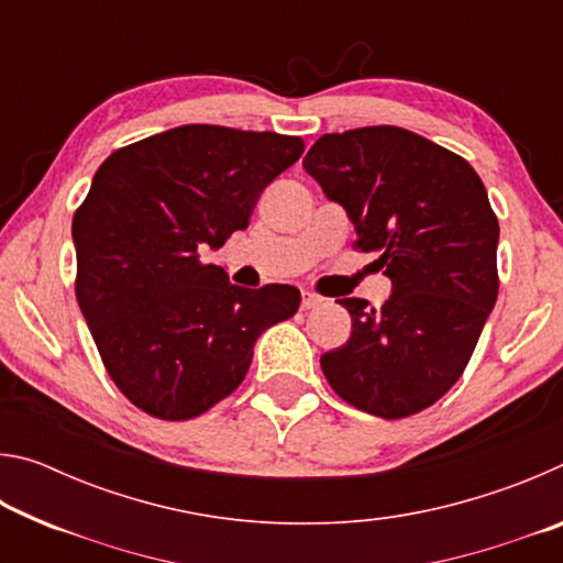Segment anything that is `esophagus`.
I'll return each mask as SVG.
<instances>
[{
	"instance_id": "obj_1",
	"label": "esophagus",
	"mask_w": 563,
	"mask_h": 563,
	"mask_svg": "<svg viewBox=\"0 0 563 563\" xmlns=\"http://www.w3.org/2000/svg\"><path fill=\"white\" fill-rule=\"evenodd\" d=\"M322 302V298L320 295H316V292H302V300H300V308L302 310H312V308H318V305Z\"/></svg>"
}]
</instances>
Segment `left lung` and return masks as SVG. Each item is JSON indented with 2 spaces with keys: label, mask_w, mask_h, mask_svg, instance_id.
I'll return each instance as SVG.
<instances>
[{
  "label": "left lung",
  "mask_w": 563,
  "mask_h": 563,
  "mask_svg": "<svg viewBox=\"0 0 563 563\" xmlns=\"http://www.w3.org/2000/svg\"><path fill=\"white\" fill-rule=\"evenodd\" d=\"M302 166L355 223V251L393 280L383 308L338 300L352 335L320 357L322 373L367 415L422 412L462 377L497 302L487 188L462 156L399 126L325 133Z\"/></svg>",
  "instance_id": "1"
}]
</instances>
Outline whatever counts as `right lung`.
Here are the masks:
<instances>
[{"label": "right lung", "instance_id": "add662e5", "mask_svg": "<svg viewBox=\"0 0 563 563\" xmlns=\"http://www.w3.org/2000/svg\"><path fill=\"white\" fill-rule=\"evenodd\" d=\"M300 136L188 123L103 161L76 208V300L103 367L141 412L180 422L243 383L261 332L292 318V285L238 288L201 261L251 223Z\"/></svg>", "mask_w": 563, "mask_h": 563}]
</instances>
